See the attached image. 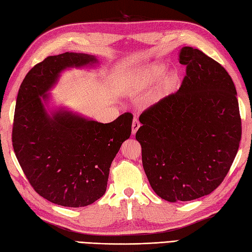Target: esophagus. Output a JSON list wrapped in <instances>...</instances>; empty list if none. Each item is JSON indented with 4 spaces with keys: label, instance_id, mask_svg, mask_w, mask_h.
Segmentation results:
<instances>
[{
    "label": "esophagus",
    "instance_id": "34e87169",
    "mask_svg": "<svg viewBox=\"0 0 252 252\" xmlns=\"http://www.w3.org/2000/svg\"><path fill=\"white\" fill-rule=\"evenodd\" d=\"M138 127H140V122H138L137 118H134V119H133V122H132V134L133 135H134L135 133L137 132Z\"/></svg>",
    "mask_w": 252,
    "mask_h": 252
}]
</instances>
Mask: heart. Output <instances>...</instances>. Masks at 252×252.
<instances>
[{"label":"heart","mask_w":252,"mask_h":252,"mask_svg":"<svg viewBox=\"0 0 252 252\" xmlns=\"http://www.w3.org/2000/svg\"><path fill=\"white\" fill-rule=\"evenodd\" d=\"M165 70V65L162 63H155L153 65H149L148 67L141 69L140 71H135L130 73L126 77L125 84L122 85V91L127 94H137L140 93L143 89L148 87L154 81L161 76ZM179 80V72L176 70H172L168 72L161 81L159 82L158 87L155 91V94L153 95V101H157L164 97L165 95L170 93V91L173 89L174 84L178 82Z\"/></svg>","instance_id":"obj_1"}]
</instances>
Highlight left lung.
Segmentation results:
<instances>
[{
  "instance_id": "8db88e82",
  "label": "left lung",
  "mask_w": 252,
  "mask_h": 252,
  "mask_svg": "<svg viewBox=\"0 0 252 252\" xmlns=\"http://www.w3.org/2000/svg\"><path fill=\"white\" fill-rule=\"evenodd\" d=\"M178 92L142 112L136 140L152 189L170 202L209 195L228 173L242 138L236 89L220 63L184 46Z\"/></svg>"
}]
</instances>
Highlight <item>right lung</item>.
Returning <instances> with one entry per match:
<instances>
[{"label": "right lung", "mask_w": 252, "mask_h": 252, "mask_svg": "<svg viewBox=\"0 0 252 252\" xmlns=\"http://www.w3.org/2000/svg\"><path fill=\"white\" fill-rule=\"evenodd\" d=\"M93 63L94 56L78 53L46 57L26 74L16 100V157L37 194L63 207L89 206L105 194L112 160L131 135L130 112L110 123L67 111L46 114L40 96L46 98L63 69Z\"/></svg>", "instance_id": "right-lung-1"}]
</instances>
